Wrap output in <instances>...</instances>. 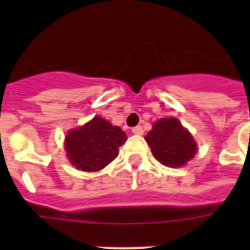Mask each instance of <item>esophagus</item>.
Wrapping results in <instances>:
<instances>
[{"instance_id": "34e87169", "label": "esophagus", "mask_w": 250, "mask_h": 250, "mask_svg": "<svg viewBox=\"0 0 250 250\" xmlns=\"http://www.w3.org/2000/svg\"><path fill=\"white\" fill-rule=\"evenodd\" d=\"M132 132L135 133V135H143V133H144V129H143L141 125H136V127H133L132 128Z\"/></svg>"}]
</instances>
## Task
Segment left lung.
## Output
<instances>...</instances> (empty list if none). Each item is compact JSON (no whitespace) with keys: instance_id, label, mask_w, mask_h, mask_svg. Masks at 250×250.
Wrapping results in <instances>:
<instances>
[{"instance_id":"8db88e82","label":"left lung","mask_w":250,"mask_h":250,"mask_svg":"<svg viewBox=\"0 0 250 250\" xmlns=\"http://www.w3.org/2000/svg\"><path fill=\"white\" fill-rule=\"evenodd\" d=\"M145 140L154 158L168 167L184 166L197 153L193 136L176 118H162L157 121Z\"/></svg>"}]
</instances>
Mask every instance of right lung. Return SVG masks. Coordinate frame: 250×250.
<instances>
[{
	"mask_svg": "<svg viewBox=\"0 0 250 250\" xmlns=\"http://www.w3.org/2000/svg\"><path fill=\"white\" fill-rule=\"evenodd\" d=\"M127 135L101 117L76 129H71L64 140V149L72 166L83 171H100L119 154V146Z\"/></svg>",
	"mask_w": 250,
	"mask_h": 250,
	"instance_id": "right-lung-1",
	"label": "right lung"
}]
</instances>
